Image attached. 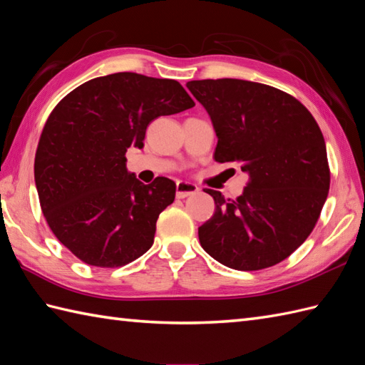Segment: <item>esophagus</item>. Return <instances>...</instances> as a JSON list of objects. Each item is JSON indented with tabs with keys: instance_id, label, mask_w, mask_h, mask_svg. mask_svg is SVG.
<instances>
[{
	"instance_id": "esophagus-1",
	"label": "esophagus",
	"mask_w": 365,
	"mask_h": 365,
	"mask_svg": "<svg viewBox=\"0 0 365 365\" xmlns=\"http://www.w3.org/2000/svg\"><path fill=\"white\" fill-rule=\"evenodd\" d=\"M198 192V187L195 184L187 181H178L176 182V197L178 198H187L190 195H195Z\"/></svg>"
}]
</instances>
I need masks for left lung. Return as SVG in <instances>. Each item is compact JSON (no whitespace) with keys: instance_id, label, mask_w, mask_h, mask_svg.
Listing matches in <instances>:
<instances>
[{"instance_id":"left-lung-1","label":"left lung","mask_w":365,"mask_h":365,"mask_svg":"<svg viewBox=\"0 0 365 365\" xmlns=\"http://www.w3.org/2000/svg\"><path fill=\"white\" fill-rule=\"evenodd\" d=\"M218 137L214 159L248 173L236 200L207 189L215 212L198 228L200 244L234 270L284 261L317 223L329 190L323 134L292 95L244 79L190 81Z\"/></svg>"}]
</instances>
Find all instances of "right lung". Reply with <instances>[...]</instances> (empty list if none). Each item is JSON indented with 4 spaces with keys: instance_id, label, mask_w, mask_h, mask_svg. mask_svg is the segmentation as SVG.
<instances>
[{
    "instance_id": "right-lung-1",
    "label": "right lung",
    "mask_w": 365,
    "mask_h": 365,
    "mask_svg": "<svg viewBox=\"0 0 365 365\" xmlns=\"http://www.w3.org/2000/svg\"><path fill=\"white\" fill-rule=\"evenodd\" d=\"M195 103L175 79L123 71L81 84L48 117L34 160L40 207L53 234L81 261L115 269L151 248L176 184L145 185L126 170L147 126Z\"/></svg>"
}]
</instances>
